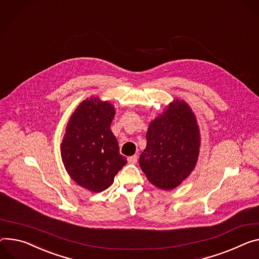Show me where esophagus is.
Instances as JSON below:
<instances>
[{
    "instance_id": "obj_1",
    "label": "esophagus",
    "mask_w": 259,
    "mask_h": 259,
    "mask_svg": "<svg viewBox=\"0 0 259 259\" xmlns=\"http://www.w3.org/2000/svg\"><path fill=\"white\" fill-rule=\"evenodd\" d=\"M128 162L132 163V164L136 163L137 162V155H133L131 157H128Z\"/></svg>"
}]
</instances>
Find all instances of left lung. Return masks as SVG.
Returning <instances> with one entry per match:
<instances>
[{
	"instance_id": "left-lung-1",
	"label": "left lung",
	"mask_w": 259,
	"mask_h": 259,
	"mask_svg": "<svg viewBox=\"0 0 259 259\" xmlns=\"http://www.w3.org/2000/svg\"><path fill=\"white\" fill-rule=\"evenodd\" d=\"M200 145L195 113L185 100L175 98L149 124L140 168L159 189L172 190L194 170Z\"/></svg>"
}]
</instances>
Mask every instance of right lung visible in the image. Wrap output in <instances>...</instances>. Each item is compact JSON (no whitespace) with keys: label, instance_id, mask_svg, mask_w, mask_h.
<instances>
[{"label":"right lung","instance_id":"1","mask_svg":"<svg viewBox=\"0 0 259 259\" xmlns=\"http://www.w3.org/2000/svg\"><path fill=\"white\" fill-rule=\"evenodd\" d=\"M115 114L113 104L91 96L70 115L61 143V157L69 177L84 189L106 190L127 159L110 130Z\"/></svg>","mask_w":259,"mask_h":259}]
</instances>
